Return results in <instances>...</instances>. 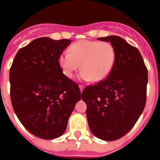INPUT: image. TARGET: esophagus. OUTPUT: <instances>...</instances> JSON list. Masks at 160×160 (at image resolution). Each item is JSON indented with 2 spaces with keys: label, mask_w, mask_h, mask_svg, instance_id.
Listing matches in <instances>:
<instances>
[{
  "label": "esophagus",
  "mask_w": 160,
  "mask_h": 160,
  "mask_svg": "<svg viewBox=\"0 0 160 160\" xmlns=\"http://www.w3.org/2000/svg\"><path fill=\"white\" fill-rule=\"evenodd\" d=\"M79 88H80L81 92H82L83 89H84V86H83V85H79Z\"/></svg>",
  "instance_id": "esophagus-1"
}]
</instances>
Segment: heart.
<instances>
[{
    "label": "heart",
    "instance_id": "1",
    "mask_svg": "<svg viewBox=\"0 0 160 160\" xmlns=\"http://www.w3.org/2000/svg\"><path fill=\"white\" fill-rule=\"evenodd\" d=\"M115 59L116 52L110 42L81 40L72 44L69 52L62 53L58 62L63 73L69 78L81 66L82 79L99 82L112 71Z\"/></svg>",
    "mask_w": 160,
    "mask_h": 160
}]
</instances>
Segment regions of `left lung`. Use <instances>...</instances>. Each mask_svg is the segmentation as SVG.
<instances>
[{
    "label": "left lung",
    "mask_w": 160,
    "mask_h": 160,
    "mask_svg": "<svg viewBox=\"0 0 160 160\" xmlns=\"http://www.w3.org/2000/svg\"><path fill=\"white\" fill-rule=\"evenodd\" d=\"M116 52L112 71L103 81L87 86L82 98L87 106L89 128L97 138L114 141L136 123L145 107L148 75L138 49L118 36L99 38Z\"/></svg>",
    "instance_id": "obj_1"
}]
</instances>
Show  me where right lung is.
<instances>
[{
  "label": "right lung",
  "mask_w": 160,
  "mask_h": 160,
  "mask_svg": "<svg viewBox=\"0 0 160 160\" xmlns=\"http://www.w3.org/2000/svg\"><path fill=\"white\" fill-rule=\"evenodd\" d=\"M69 39L37 38L18 50L9 70L10 98L20 122L35 136H61L78 101V85L66 77L58 59Z\"/></svg>",
  "instance_id": "right-lung-1"
}]
</instances>
